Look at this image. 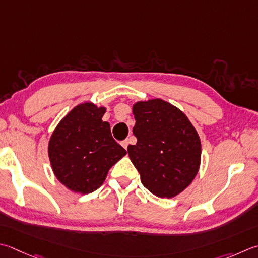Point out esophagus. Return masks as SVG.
Instances as JSON below:
<instances>
[{
    "label": "esophagus",
    "mask_w": 258,
    "mask_h": 258,
    "mask_svg": "<svg viewBox=\"0 0 258 258\" xmlns=\"http://www.w3.org/2000/svg\"><path fill=\"white\" fill-rule=\"evenodd\" d=\"M128 140H124L123 141V142L122 143H120V144H122V146H123V148L125 149V150H127V146H128Z\"/></svg>",
    "instance_id": "34e87169"
}]
</instances>
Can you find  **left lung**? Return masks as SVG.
<instances>
[{
  "label": "left lung",
  "instance_id": "1",
  "mask_svg": "<svg viewBox=\"0 0 258 258\" xmlns=\"http://www.w3.org/2000/svg\"><path fill=\"white\" fill-rule=\"evenodd\" d=\"M138 139L128 156L141 182L160 198H173L188 188L198 173L201 142L182 110L161 98L136 102L133 107Z\"/></svg>",
  "mask_w": 258,
  "mask_h": 258
}]
</instances>
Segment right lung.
<instances>
[{"mask_svg":"<svg viewBox=\"0 0 258 258\" xmlns=\"http://www.w3.org/2000/svg\"><path fill=\"white\" fill-rule=\"evenodd\" d=\"M105 106L79 104L60 120L48 144L53 174L76 194H90L104 183L109 169L125 156L103 122Z\"/></svg>","mask_w":258,"mask_h":258,"instance_id":"1","label":"right lung"}]
</instances>
